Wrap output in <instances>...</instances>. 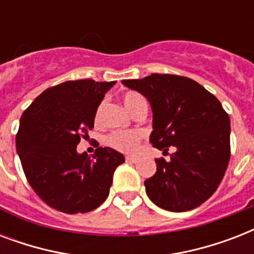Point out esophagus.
<instances>
[{"label": "esophagus", "mask_w": 254, "mask_h": 254, "mask_svg": "<svg viewBox=\"0 0 254 254\" xmlns=\"http://www.w3.org/2000/svg\"><path fill=\"white\" fill-rule=\"evenodd\" d=\"M127 162L137 163V162H138V158H134V157H127Z\"/></svg>", "instance_id": "esophagus-1"}]
</instances>
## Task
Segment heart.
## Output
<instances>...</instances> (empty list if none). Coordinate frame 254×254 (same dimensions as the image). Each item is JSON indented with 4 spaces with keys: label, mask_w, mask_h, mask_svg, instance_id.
Returning a JSON list of instances; mask_svg holds the SVG:
<instances>
[{
    "label": "heart",
    "mask_w": 254,
    "mask_h": 254,
    "mask_svg": "<svg viewBox=\"0 0 254 254\" xmlns=\"http://www.w3.org/2000/svg\"><path fill=\"white\" fill-rule=\"evenodd\" d=\"M123 101L131 115L143 105H147L145 97L137 92H127L123 96ZM100 112L101 107L97 109L96 120L100 119ZM141 141H142V134L139 131H113L107 137L108 145L124 154H135L138 151Z\"/></svg>",
    "instance_id": "heart-1"
}]
</instances>
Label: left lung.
Masks as SVG:
<instances>
[{"label":"left lung","instance_id":"8db88e82","mask_svg":"<svg viewBox=\"0 0 254 254\" xmlns=\"http://www.w3.org/2000/svg\"><path fill=\"white\" fill-rule=\"evenodd\" d=\"M123 84L142 93L153 109L151 145L170 161L157 158V171L145 181L147 196L173 212L196 208L212 196L231 158V121L221 103L192 79L151 73Z\"/></svg>","mask_w":254,"mask_h":254}]
</instances>
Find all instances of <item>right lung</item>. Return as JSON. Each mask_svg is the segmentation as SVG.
<instances>
[{
	"label": "right lung",
	"instance_id": "right-lung-1",
	"mask_svg": "<svg viewBox=\"0 0 254 254\" xmlns=\"http://www.w3.org/2000/svg\"><path fill=\"white\" fill-rule=\"evenodd\" d=\"M116 81L69 80L43 91L23 112L15 146L26 179L51 208L85 213L109 195L113 173L125 162L111 147L79 154L76 146L93 129L104 96Z\"/></svg>",
	"mask_w": 254,
	"mask_h": 254
}]
</instances>
